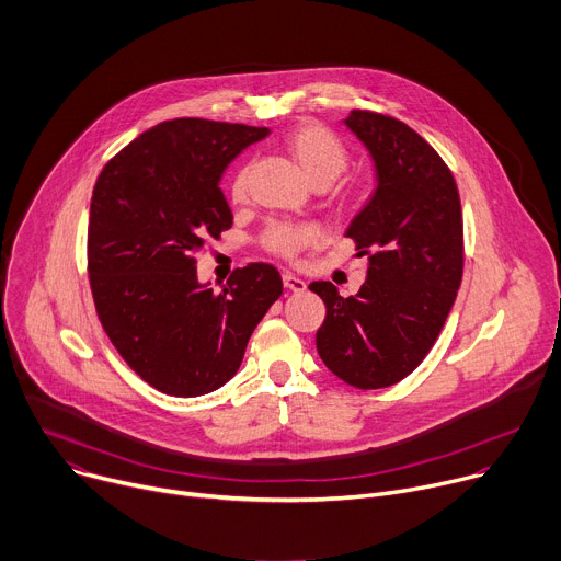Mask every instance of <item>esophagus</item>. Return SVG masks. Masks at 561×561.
I'll use <instances>...</instances> for the list:
<instances>
[{
    "label": "esophagus",
    "mask_w": 561,
    "mask_h": 561,
    "mask_svg": "<svg viewBox=\"0 0 561 561\" xmlns=\"http://www.w3.org/2000/svg\"><path fill=\"white\" fill-rule=\"evenodd\" d=\"M282 282H284V286H286L288 290H293V293L307 290V282L299 279V277H295L293 273H284V275H282Z\"/></svg>",
    "instance_id": "34e87169"
}]
</instances>
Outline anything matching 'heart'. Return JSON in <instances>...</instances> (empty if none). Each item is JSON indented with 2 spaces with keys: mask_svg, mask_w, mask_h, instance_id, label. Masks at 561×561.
Instances as JSON below:
<instances>
[{
  "mask_svg": "<svg viewBox=\"0 0 561 561\" xmlns=\"http://www.w3.org/2000/svg\"><path fill=\"white\" fill-rule=\"evenodd\" d=\"M288 151L299 163L301 172L316 187L331 185L346 168L348 154L344 145L324 129L322 125H299L286 136ZM248 192V170H239L232 179L230 194L234 201H243ZM340 203L346 201V194H335ZM318 232L311 226H293V224H273L264 237L266 250L279 254L284 260H295L301 248H307L316 241Z\"/></svg>",
  "mask_w": 561,
  "mask_h": 561,
  "instance_id": "1",
  "label": "heart"
}]
</instances>
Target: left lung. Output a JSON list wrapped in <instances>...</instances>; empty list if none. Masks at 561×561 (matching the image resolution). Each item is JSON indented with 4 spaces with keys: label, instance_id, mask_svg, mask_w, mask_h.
Wrapping results in <instances>:
<instances>
[{
    "label": "left lung",
    "instance_id": "1",
    "mask_svg": "<svg viewBox=\"0 0 561 561\" xmlns=\"http://www.w3.org/2000/svg\"><path fill=\"white\" fill-rule=\"evenodd\" d=\"M344 125L376 165V192L346 230L369 257L360 290L313 282L327 307L316 344L346 385L382 389L410 376L434 346L463 277V215L456 181L410 125L353 110Z\"/></svg>",
    "mask_w": 561,
    "mask_h": 561
}]
</instances>
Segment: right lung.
Here are the masks:
<instances>
[{
  "instance_id": "right-lung-1",
  "label": "right lung",
  "mask_w": 561,
  "mask_h": 561,
  "mask_svg": "<svg viewBox=\"0 0 561 561\" xmlns=\"http://www.w3.org/2000/svg\"><path fill=\"white\" fill-rule=\"evenodd\" d=\"M266 134L241 123L165 121L123 147L95 181L87 232L95 313L123 360L163 393L224 387L284 290L271 264L237 268L221 293L196 279L194 252L232 226L221 174Z\"/></svg>"
}]
</instances>
